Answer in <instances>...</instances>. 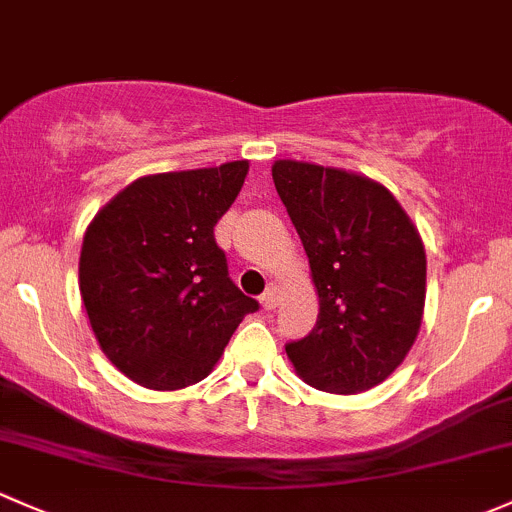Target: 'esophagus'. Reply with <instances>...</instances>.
<instances>
[{"label":"esophagus","mask_w":512,"mask_h":512,"mask_svg":"<svg viewBox=\"0 0 512 512\" xmlns=\"http://www.w3.org/2000/svg\"><path fill=\"white\" fill-rule=\"evenodd\" d=\"M277 299H279V297H277V287H270V289H267V292L260 297V304L265 306L267 311H272V309H277Z\"/></svg>","instance_id":"1"}]
</instances>
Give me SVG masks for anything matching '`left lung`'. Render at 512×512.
Masks as SVG:
<instances>
[{
  "label": "left lung",
  "instance_id": "left-lung-1",
  "mask_svg": "<svg viewBox=\"0 0 512 512\" xmlns=\"http://www.w3.org/2000/svg\"><path fill=\"white\" fill-rule=\"evenodd\" d=\"M272 179L297 228L319 319L287 355L306 385L355 395L390 378L417 341L427 255L417 228L378 181L279 159Z\"/></svg>",
  "mask_w": 512,
  "mask_h": 512
}]
</instances>
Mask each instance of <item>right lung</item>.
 Returning <instances> with one entry per match:
<instances>
[{
	"label": "right lung",
	"instance_id": "obj_1",
	"mask_svg": "<svg viewBox=\"0 0 512 512\" xmlns=\"http://www.w3.org/2000/svg\"><path fill=\"white\" fill-rule=\"evenodd\" d=\"M250 164L132 181L100 208L80 250L78 282L102 353L149 390L206 378L257 301L228 277L213 228Z\"/></svg>",
	"mask_w": 512,
	"mask_h": 512
}]
</instances>
